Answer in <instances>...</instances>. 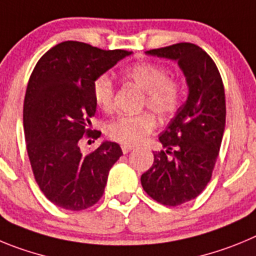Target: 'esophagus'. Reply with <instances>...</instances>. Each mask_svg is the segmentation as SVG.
<instances>
[{"instance_id":"esophagus-1","label":"esophagus","mask_w":256,"mask_h":256,"mask_svg":"<svg viewBox=\"0 0 256 256\" xmlns=\"http://www.w3.org/2000/svg\"><path fill=\"white\" fill-rule=\"evenodd\" d=\"M121 149H122L124 154H128V152L132 150L134 146H131V145H122V146H121Z\"/></svg>"}]
</instances>
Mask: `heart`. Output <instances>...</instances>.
<instances>
[{"label": "heart", "mask_w": 256, "mask_h": 256, "mask_svg": "<svg viewBox=\"0 0 256 256\" xmlns=\"http://www.w3.org/2000/svg\"><path fill=\"white\" fill-rule=\"evenodd\" d=\"M124 78L136 85L145 93L144 104L148 106L158 116L167 117L174 114L181 102V88L178 82L168 79V74L160 66L153 64H136L124 71ZM93 96L96 106L103 111L114 108V86L107 75H102L94 82ZM156 128V120L150 114L135 116L116 117L108 124L106 132L112 140L125 145H136L145 139Z\"/></svg>", "instance_id": "heart-1"}]
</instances>
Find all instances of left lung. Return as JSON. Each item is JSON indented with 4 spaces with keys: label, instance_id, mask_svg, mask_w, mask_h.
Here are the masks:
<instances>
[{
    "label": "left lung",
    "instance_id": "left-lung-1",
    "mask_svg": "<svg viewBox=\"0 0 256 256\" xmlns=\"http://www.w3.org/2000/svg\"><path fill=\"white\" fill-rule=\"evenodd\" d=\"M145 54L177 62L188 89L186 102L160 134L163 150L153 153V164L140 178L149 196L176 206L195 199L210 180L226 125L224 88L213 60L192 43Z\"/></svg>",
    "mask_w": 256,
    "mask_h": 256
}]
</instances>
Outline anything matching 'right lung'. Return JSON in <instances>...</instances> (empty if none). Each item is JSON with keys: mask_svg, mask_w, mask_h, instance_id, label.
<instances>
[{"mask_svg": "<svg viewBox=\"0 0 256 256\" xmlns=\"http://www.w3.org/2000/svg\"><path fill=\"white\" fill-rule=\"evenodd\" d=\"M131 54L66 40L46 52L32 72L22 114L28 156L39 188L60 208L94 206L122 156L120 145L108 140L82 154L80 139L93 134L94 82Z\"/></svg>", "mask_w": 256, "mask_h": 256, "instance_id": "obj_1", "label": "right lung"}]
</instances>
